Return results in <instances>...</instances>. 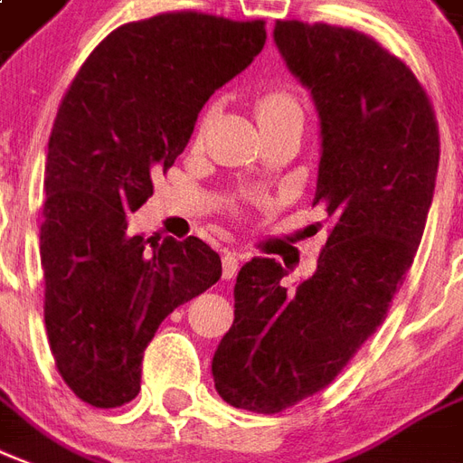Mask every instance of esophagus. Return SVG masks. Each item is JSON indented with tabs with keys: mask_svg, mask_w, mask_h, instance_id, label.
I'll use <instances>...</instances> for the list:
<instances>
[{
	"mask_svg": "<svg viewBox=\"0 0 463 463\" xmlns=\"http://www.w3.org/2000/svg\"><path fill=\"white\" fill-rule=\"evenodd\" d=\"M239 260H241V256H239L236 251L222 253V276L227 278V280H232V278L236 276V270H239Z\"/></svg>",
	"mask_w": 463,
	"mask_h": 463,
	"instance_id": "esophagus-1",
	"label": "esophagus"
}]
</instances>
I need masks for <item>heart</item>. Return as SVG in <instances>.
<instances>
[{"label":"heart","instance_id":"b5f03b06","mask_svg":"<svg viewBox=\"0 0 463 463\" xmlns=\"http://www.w3.org/2000/svg\"><path fill=\"white\" fill-rule=\"evenodd\" d=\"M256 112H259V121H273L288 114H300V107L295 102L293 97L285 95V92H266L256 102Z\"/></svg>","mask_w":463,"mask_h":463}]
</instances>
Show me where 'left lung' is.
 I'll use <instances>...</instances> for the list:
<instances>
[{
  "mask_svg": "<svg viewBox=\"0 0 463 463\" xmlns=\"http://www.w3.org/2000/svg\"><path fill=\"white\" fill-rule=\"evenodd\" d=\"M278 53L319 117L312 204L329 222L317 270L283 288L276 259L234 285L212 378L234 408L280 412L332 383L385 319L432 207L439 131L410 68L359 31L278 21Z\"/></svg>",
  "mask_w": 463,
  "mask_h": 463,
  "instance_id": "obj_1",
  "label": "left lung"
}]
</instances>
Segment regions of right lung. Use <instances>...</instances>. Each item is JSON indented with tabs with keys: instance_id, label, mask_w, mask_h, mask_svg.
I'll return each instance as SVG.
<instances>
[{
	"instance_id": "obj_1",
	"label": "right lung",
	"mask_w": 463,
	"mask_h": 463,
	"mask_svg": "<svg viewBox=\"0 0 463 463\" xmlns=\"http://www.w3.org/2000/svg\"><path fill=\"white\" fill-rule=\"evenodd\" d=\"M263 43V21L158 14L112 31L62 97L48 141L41 266L48 344L80 401H134L158 325L222 276L203 239L156 244L128 234V214L185 151L214 90Z\"/></svg>"
}]
</instances>
